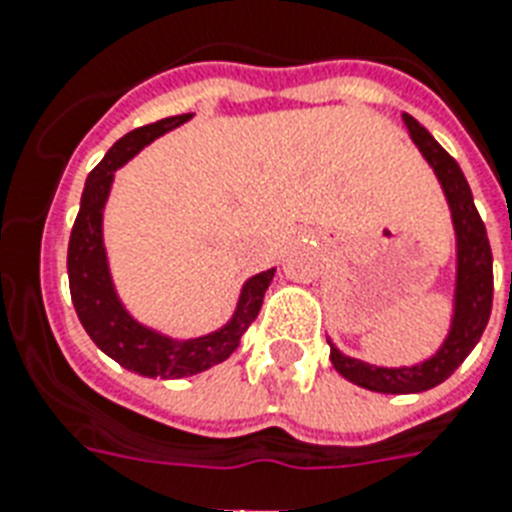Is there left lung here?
<instances>
[{
	"instance_id": "1",
	"label": "left lung",
	"mask_w": 512,
	"mask_h": 512,
	"mask_svg": "<svg viewBox=\"0 0 512 512\" xmlns=\"http://www.w3.org/2000/svg\"><path fill=\"white\" fill-rule=\"evenodd\" d=\"M410 139L421 149L423 157L434 168L436 178L444 189V197L450 202L452 226L458 236V278H455V313H452L450 334L444 344L418 365H402V368H378V365L363 363L357 357H347L331 344V363L347 381L371 389L381 394H418L426 389H434L458 371L460 363L471 355V350L479 344L484 334L489 313H492V247L486 236L484 220L473 205L471 186L465 181L463 170L452 160L439 141L426 131V128L413 118L402 115Z\"/></svg>"
}]
</instances>
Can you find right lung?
Wrapping results in <instances>:
<instances>
[{
    "instance_id": "1",
    "label": "right lung",
    "mask_w": 512,
    "mask_h": 512,
    "mask_svg": "<svg viewBox=\"0 0 512 512\" xmlns=\"http://www.w3.org/2000/svg\"><path fill=\"white\" fill-rule=\"evenodd\" d=\"M189 118L191 112L176 115V118H162L115 141L110 152L86 178L81 210H78L73 231H70L68 281L78 321L91 336V342L97 344L105 355H110L126 371L149 378L194 376V373L207 371V368L231 357V352L242 342L249 323L255 321L257 313H260L265 289L276 273V268H270L249 278L242 289L234 318L226 326L213 331V334L184 339V342L141 326L126 313V307L115 294L110 268H107L105 242H102V210H105V202L110 197L112 176L141 147H147L149 141L162 136L170 128L181 126Z\"/></svg>"
}]
</instances>
